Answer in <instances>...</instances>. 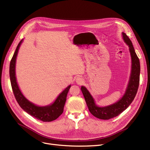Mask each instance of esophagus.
Listing matches in <instances>:
<instances>
[{
    "mask_svg": "<svg viewBox=\"0 0 150 150\" xmlns=\"http://www.w3.org/2000/svg\"><path fill=\"white\" fill-rule=\"evenodd\" d=\"M75 82L78 84L81 85L84 83V80H83V78L82 77L78 76V77H76V78L75 79Z\"/></svg>",
    "mask_w": 150,
    "mask_h": 150,
    "instance_id": "obj_1",
    "label": "esophagus"
}]
</instances>
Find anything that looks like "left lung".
<instances>
[{"mask_svg":"<svg viewBox=\"0 0 150 150\" xmlns=\"http://www.w3.org/2000/svg\"><path fill=\"white\" fill-rule=\"evenodd\" d=\"M122 36L125 44L129 47L131 58V69L127 89L122 97L115 103L105 106H99L95 99L85 86H81V90L84 96L86 105L90 112L98 119L109 120L120 114L127 109L134 99L139 85L140 66L139 59L134 49L132 42L124 32Z\"/></svg>","mask_w":150,"mask_h":150,"instance_id":"obj_1","label":"left lung"}]
</instances>
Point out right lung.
<instances>
[{
  "mask_svg": "<svg viewBox=\"0 0 150 150\" xmlns=\"http://www.w3.org/2000/svg\"><path fill=\"white\" fill-rule=\"evenodd\" d=\"M23 39L16 47L10 64V77L14 95L21 108L30 115L43 122H52L56 120L63 112L67 93L71 85L61 92L52 103L46 106H38L29 101L22 93L18 86L16 76V63L18 52Z\"/></svg>",
  "mask_w": 150,
  "mask_h": 150,
  "instance_id": "add662e5",
  "label": "right lung"
}]
</instances>
